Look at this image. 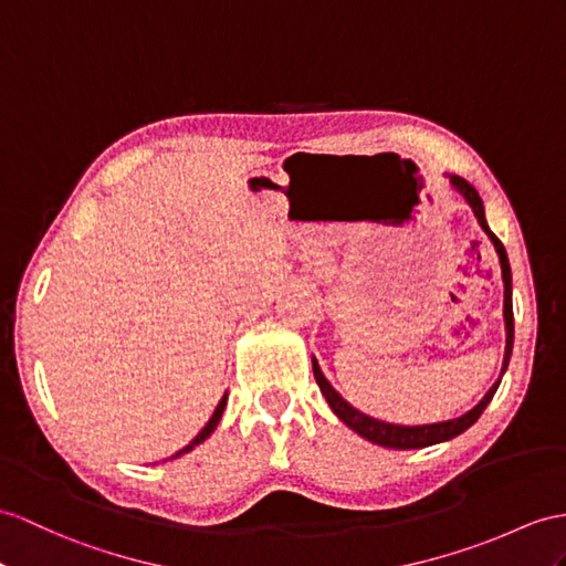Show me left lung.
<instances>
[{"instance_id":"obj_1","label":"left lung","mask_w":566,"mask_h":566,"mask_svg":"<svg viewBox=\"0 0 566 566\" xmlns=\"http://www.w3.org/2000/svg\"><path fill=\"white\" fill-rule=\"evenodd\" d=\"M451 185L457 187V191H461L463 199L471 203V209L478 218V223L482 226V230L488 232V238L492 240L494 250L500 254V264H502V279H504V322H506V353H504V369L509 365V357H512V348H514V310H512V269H509V259H506V250L504 244L500 242V238L494 235V232L488 228V220H485V209H482V201L478 197V191L473 189V185H468L463 177H451ZM314 367V379L319 384L322 394L326 396V401L331 406V410L336 412V416L346 422L350 430H355L360 437H365L367 442H375L379 447H389V449H422V447H432L439 442H447V439L459 437L461 432H465L468 427H471L480 416L482 410L488 408V403L492 401L494 391H497L500 381L494 384V387L485 394V398L473 408L468 410L465 416L461 418H453L447 422H437V424H420V427H403V424H391V422H381L365 416V412L355 410L350 403L343 401V398L334 391V387L326 381V377L322 375L319 365L316 360H312Z\"/></svg>"}]
</instances>
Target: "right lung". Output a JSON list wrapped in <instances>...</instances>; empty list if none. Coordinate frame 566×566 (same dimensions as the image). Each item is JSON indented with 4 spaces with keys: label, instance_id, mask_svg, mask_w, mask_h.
I'll use <instances>...</instances> for the list:
<instances>
[{
    "label": "right lung",
    "instance_id": "1",
    "mask_svg": "<svg viewBox=\"0 0 566 566\" xmlns=\"http://www.w3.org/2000/svg\"><path fill=\"white\" fill-rule=\"evenodd\" d=\"M226 403H228V394L223 396V398H220V403L216 406V410H213V416H211V420L209 422H206V427H203V430L195 437V439H191V442L185 447V449H179L177 453H175V457H170V459H177V457H182V453H187V451H191V449H195V447H199L201 442H203V439L206 437H211V432L216 430V424H218V420L220 418H223V410H226Z\"/></svg>",
    "mask_w": 566,
    "mask_h": 566
}]
</instances>
